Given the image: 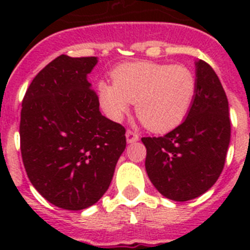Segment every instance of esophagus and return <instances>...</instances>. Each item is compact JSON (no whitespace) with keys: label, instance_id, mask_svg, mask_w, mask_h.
I'll use <instances>...</instances> for the list:
<instances>
[{"label":"esophagus","instance_id":"obj_1","mask_svg":"<svg viewBox=\"0 0 250 250\" xmlns=\"http://www.w3.org/2000/svg\"><path fill=\"white\" fill-rule=\"evenodd\" d=\"M139 140V135L136 134V132H134L132 130H127L126 131V141L129 143V144H131V143H135V141Z\"/></svg>","mask_w":250,"mask_h":250}]
</instances>
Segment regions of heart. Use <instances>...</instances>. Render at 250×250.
Here are the masks:
<instances>
[{
  "mask_svg": "<svg viewBox=\"0 0 250 250\" xmlns=\"http://www.w3.org/2000/svg\"><path fill=\"white\" fill-rule=\"evenodd\" d=\"M198 81L185 65L140 61L125 63L112 72V85L98 86L101 107L119 121L135 103L140 121L154 132H167L183 123L191 109Z\"/></svg>",
  "mask_w": 250,
  "mask_h": 250,
  "instance_id": "heart-1",
  "label": "heart"
}]
</instances>
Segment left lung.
Listing matches in <instances>:
<instances>
[{
    "label": "left lung",
    "instance_id": "8db88e82",
    "mask_svg": "<svg viewBox=\"0 0 250 250\" xmlns=\"http://www.w3.org/2000/svg\"><path fill=\"white\" fill-rule=\"evenodd\" d=\"M196 95L187 119L164 136H147L145 167L165 198L187 202L209 190L224 167L230 119L228 99L211 66L196 62Z\"/></svg>",
    "mask_w": 250,
    "mask_h": 250
}]
</instances>
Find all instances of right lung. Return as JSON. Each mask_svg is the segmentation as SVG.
Segmentation results:
<instances>
[{
	"instance_id": "add662e5",
	"label": "right lung",
	"mask_w": 250,
	"mask_h": 250,
	"mask_svg": "<svg viewBox=\"0 0 250 250\" xmlns=\"http://www.w3.org/2000/svg\"><path fill=\"white\" fill-rule=\"evenodd\" d=\"M98 59L56 57L22 100L20 147L31 184L55 207L81 210L109 189L125 127L103 116L87 75Z\"/></svg>"
}]
</instances>
